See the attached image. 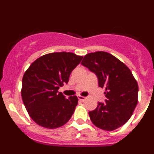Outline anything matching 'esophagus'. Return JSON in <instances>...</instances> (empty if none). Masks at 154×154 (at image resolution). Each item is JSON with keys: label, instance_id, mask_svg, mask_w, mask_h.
Returning <instances> with one entry per match:
<instances>
[{"label": "esophagus", "instance_id": "34e87169", "mask_svg": "<svg viewBox=\"0 0 154 154\" xmlns=\"http://www.w3.org/2000/svg\"><path fill=\"white\" fill-rule=\"evenodd\" d=\"M78 99H79L80 101H85V99H86V97H85V96H78Z\"/></svg>", "mask_w": 154, "mask_h": 154}]
</instances>
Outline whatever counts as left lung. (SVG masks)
Instances as JSON below:
<instances>
[{"mask_svg":"<svg viewBox=\"0 0 154 154\" xmlns=\"http://www.w3.org/2000/svg\"><path fill=\"white\" fill-rule=\"evenodd\" d=\"M81 64L96 75L99 86L105 89V103H98L89 112L94 125L112 131L131 117L138 103V84L131 71L112 55L105 51L89 53Z\"/></svg>","mask_w":154,"mask_h":154,"instance_id":"8db88e82","label":"left lung"}]
</instances>
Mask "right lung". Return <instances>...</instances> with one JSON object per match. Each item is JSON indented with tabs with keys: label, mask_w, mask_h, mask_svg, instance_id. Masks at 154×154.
I'll list each match as a JSON object with an SVG mask.
<instances>
[{
	"label": "right lung",
	"mask_w": 154,
	"mask_h": 154,
	"mask_svg": "<svg viewBox=\"0 0 154 154\" xmlns=\"http://www.w3.org/2000/svg\"><path fill=\"white\" fill-rule=\"evenodd\" d=\"M83 57L71 52H54L41 56L29 66L22 79L21 97L28 114L42 127L55 129L72 117L77 96L65 98L58 92L68 83L73 69Z\"/></svg>",
	"instance_id": "obj_1"
}]
</instances>
